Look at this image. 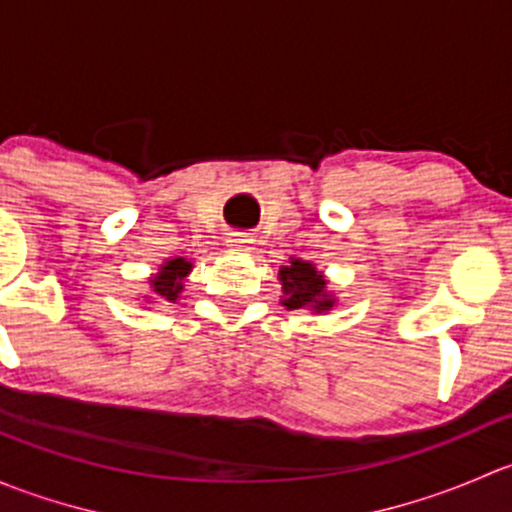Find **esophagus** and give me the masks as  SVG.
Masks as SVG:
<instances>
[{"mask_svg":"<svg viewBox=\"0 0 512 512\" xmlns=\"http://www.w3.org/2000/svg\"><path fill=\"white\" fill-rule=\"evenodd\" d=\"M252 240H247L245 235H235L230 240V247H235V250H242V252H250L252 250V245H250Z\"/></svg>","mask_w":512,"mask_h":512,"instance_id":"esophagus-1","label":"esophagus"}]
</instances>
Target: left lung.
I'll return each mask as SVG.
<instances>
[{"mask_svg":"<svg viewBox=\"0 0 512 512\" xmlns=\"http://www.w3.org/2000/svg\"><path fill=\"white\" fill-rule=\"evenodd\" d=\"M282 282V307L287 309H312V312H329L337 299L327 289V277L304 260H289L287 267H280Z\"/></svg>","mask_w":512,"mask_h":512,"instance_id":"left-lung-1","label":"left lung"}]
</instances>
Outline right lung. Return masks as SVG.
<instances>
[{"label":"right lung","mask_w":512,"mask_h":512,"mask_svg":"<svg viewBox=\"0 0 512 512\" xmlns=\"http://www.w3.org/2000/svg\"><path fill=\"white\" fill-rule=\"evenodd\" d=\"M193 270V262H188L185 257H170L160 265L156 277H151V299H160V302H178L180 292H183L185 277Z\"/></svg>","instance_id":"1"}]
</instances>
